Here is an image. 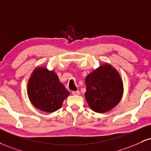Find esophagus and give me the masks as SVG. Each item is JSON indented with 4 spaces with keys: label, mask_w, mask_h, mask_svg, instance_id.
Returning <instances> with one entry per match:
<instances>
[{
    "label": "esophagus",
    "mask_w": 151,
    "mask_h": 151,
    "mask_svg": "<svg viewBox=\"0 0 151 151\" xmlns=\"http://www.w3.org/2000/svg\"><path fill=\"white\" fill-rule=\"evenodd\" d=\"M72 93L74 96H79L80 95V91H72Z\"/></svg>",
    "instance_id": "34e87169"
}]
</instances>
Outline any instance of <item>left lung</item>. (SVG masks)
<instances>
[{"instance_id":"obj_1","label":"left lung","mask_w":151,"mask_h":151,"mask_svg":"<svg viewBox=\"0 0 151 151\" xmlns=\"http://www.w3.org/2000/svg\"><path fill=\"white\" fill-rule=\"evenodd\" d=\"M85 98L93 111L108 112L119 103L123 94V83L119 72L110 64L101 65L85 79Z\"/></svg>"}]
</instances>
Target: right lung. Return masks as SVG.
<instances>
[{
    "label": "right lung",
    "instance_id": "1",
    "mask_svg": "<svg viewBox=\"0 0 151 151\" xmlns=\"http://www.w3.org/2000/svg\"><path fill=\"white\" fill-rule=\"evenodd\" d=\"M31 103L41 111L53 112L61 108L70 93L60 82L57 74L46 68H36L27 83Z\"/></svg>",
    "mask_w": 151,
    "mask_h": 151
}]
</instances>
